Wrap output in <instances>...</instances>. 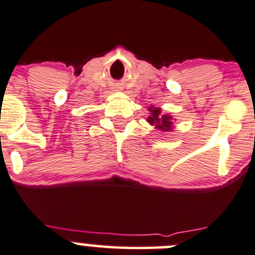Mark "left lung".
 <instances>
[{"mask_svg": "<svg viewBox=\"0 0 255 255\" xmlns=\"http://www.w3.org/2000/svg\"><path fill=\"white\" fill-rule=\"evenodd\" d=\"M149 111L151 112L148 117V122L151 126H155V128L160 129L161 132H170L172 130V116L170 115H162L161 109L159 107H149Z\"/></svg>", "mask_w": 255, "mask_h": 255, "instance_id": "left-lung-1", "label": "left lung"}]
</instances>
